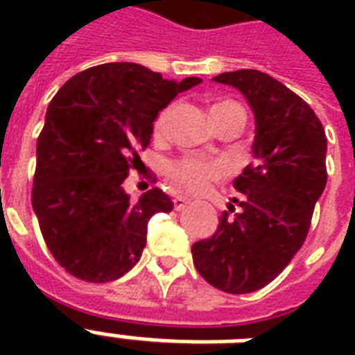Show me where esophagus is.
Here are the masks:
<instances>
[{"label": "esophagus", "instance_id": "obj_1", "mask_svg": "<svg viewBox=\"0 0 355 355\" xmlns=\"http://www.w3.org/2000/svg\"><path fill=\"white\" fill-rule=\"evenodd\" d=\"M189 205V199H186V197H175L173 199V206H175V210H182L184 206Z\"/></svg>", "mask_w": 355, "mask_h": 355}]
</instances>
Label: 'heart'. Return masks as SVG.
Segmentation results:
<instances>
[{
  "label": "heart",
  "mask_w": 355,
  "mask_h": 355,
  "mask_svg": "<svg viewBox=\"0 0 355 355\" xmlns=\"http://www.w3.org/2000/svg\"><path fill=\"white\" fill-rule=\"evenodd\" d=\"M232 110L243 112V108L236 101H217L211 105L210 114L211 116H221V114L232 112ZM166 119L167 110L162 112L158 121H156V128L158 130L164 127ZM167 173H169V178H171L173 182L178 184V186L188 189H200L208 180L221 177L223 173H225V166H223L221 162H210L202 160V158L188 156V158H182V160L173 162L171 166L167 167Z\"/></svg>",
  "instance_id": "heart-1"
}]
</instances>
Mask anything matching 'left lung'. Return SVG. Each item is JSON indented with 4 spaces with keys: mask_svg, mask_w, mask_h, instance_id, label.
I'll list each match as a JSON object with an SVG mask.
<instances>
[{
    "mask_svg": "<svg viewBox=\"0 0 355 355\" xmlns=\"http://www.w3.org/2000/svg\"><path fill=\"white\" fill-rule=\"evenodd\" d=\"M239 90L252 108V156L210 237L193 243L195 269L225 293L258 291L272 282L300 250L315 202L326 188V134L304 99L258 69L214 77Z\"/></svg>",
    "mask_w": 355,
    "mask_h": 355,
    "instance_id": "1",
    "label": "left lung"
}]
</instances>
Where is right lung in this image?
I'll return each instance as SVG.
<instances>
[{
    "instance_id": "obj_1",
    "label": "right lung",
    "mask_w": 355,
    "mask_h": 355,
    "mask_svg": "<svg viewBox=\"0 0 355 355\" xmlns=\"http://www.w3.org/2000/svg\"><path fill=\"white\" fill-rule=\"evenodd\" d=\"M200 83L108 62L73 75L53 97L36 141L33 210L69 275L103 284L138 263L147 223L173 202L158 188L132 202L123 182L139 158L136 145L150 144L158 114Z\"/></svg>"
}]
</instances>
